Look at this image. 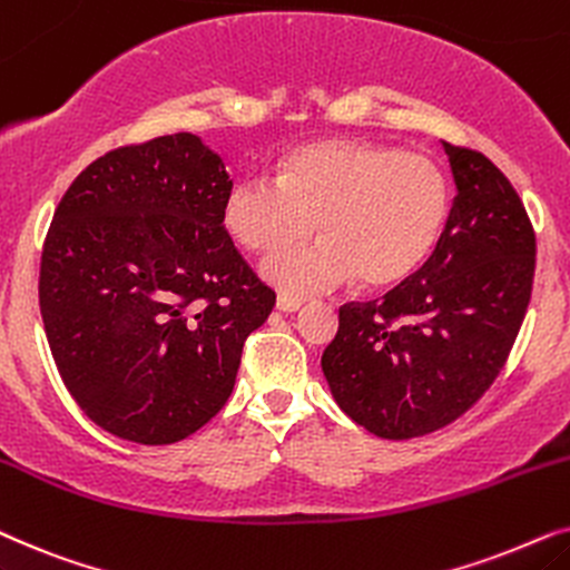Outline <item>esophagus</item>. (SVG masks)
Listing matches in <instances>:
<instances>
[{
    "mask_svg": "<svg viewBox=\"0 0 570 570\" xmlns=\"http://www.w3.org/2000/svg\"><path fill=\"white\" fill-rule=\"evenodd\" d=\"M302 305H305V299L294 297V294H278V299H276V307L281 309V313H297Z\"/></svg>",
    "mask_w": 570,
    "mask_h": 570,
    "instance_id": "1",
    "label": "esophagus"
}]
</instances>
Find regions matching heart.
<instances>
[{"mask_svg": "<svg viewBox=\"0 0 570 570\" xmlns=\"http://www.w3.org/2000/svg\"><path fill=\"white\" fill-rule=\"evenodd\" d=\"M451 187L438 161L360 140L294 150L278 177L247 174L229 189L224 224L242 247L271 253L321 229L313 245L281 249L265 278L289 292H323L356 278L389 286L420 268L438 245Z\"/></svg>", "mask_w": 570, "mask_h": 570, "instance_id": "b5f03b06", "label": "heart"}]
</instances>
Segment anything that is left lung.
Wrapping results in <instances>:
<instances>
[{
  "mask_svg": "<svg viewBox=\"0 0 570 570\" xmlns=\"http://www.w3.org/2000/svg\"><path fill=\"white\" fill-rule=\"evenodd\" d=\"M456 197L414 276L338 309L323 352L333 399L377 438L435 432L500 375L532 299L537 239L521 197L480 150L443 140Z\"/></svg>",
  "mask_w": 570,
  "mask_h": 570,
  "instance_id": "1",
  "label": "left lung"
}]
</instances>
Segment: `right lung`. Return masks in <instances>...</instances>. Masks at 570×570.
<instances>
[{
	"mask_svg": "<svg viewBox=\"0 0 570 570\" xmlns=\"http://www.w3.org/2000/svg\"><path fill=\"white\" fill-rule=\"evenodd\" d=\"M232 179L193 132L114 148L67 189L38 305L62 383L111 435L185 440L222 412L276 294L224 226Z\"/></svg>",
	"mask_w": 570,
	"mask_h": 570,
	"instance_id": "right-lung-1",
	"label": "right lung"
}]
</instances>
